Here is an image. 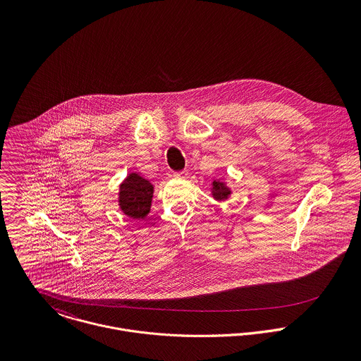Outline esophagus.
Listing matches in <instances>:
<instances>
[{"label": "esophagus", "mask_w": 361, "mask_h": 361, "mask_svg": "<svg viewBox=\"0 0 361 361\" xmlns=\"http://www.w3.org/2000/svg\"><path fill=\"white\" fill-rule=\"evenodd\" d=\"M175 178H188V171H179L173 173Z\"/></svg>", "instance_id": "esophagus-1"}]
</instances>
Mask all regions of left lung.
<instances>
[{"label":"left lung","instance_id":"1","mask_svg":"<svg viewBox=\"0 0 361 361\" xmlns=\"http://www.w3.org/2000/svg\"><path fill=\"white\" fill-rule=\"evenodd\" d=\"M229 189L222 182H212V195L216 200H225L229 196Z\"/></svg>","mask_w":361,"mask_h":361}]
</instances>
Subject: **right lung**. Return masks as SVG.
I'll return each mask as SVG.
<instances>
[{
    "label": "right lung",
    "instance_id": "obj_1",
    "mask_svg": "<svg viewBox=\"0 0 361 361\" xmlns=\"http://www.w3.org/2000/svg\"><path fill=\"white\" fill-rule=\"evenodd\" d=\"M153 185L139 176L137 173H129V176L121 185L119 206L121 209L133 219H143L152 207Z\"/></svg>",
    "mask_w": 361,
    "mask_h": 361
}]
</instances>
